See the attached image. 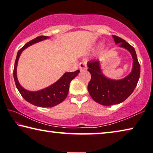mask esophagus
<instances>
[{
  "mask_svg": "<svg viewBox=\"0 0 153 153\" xmlns=\"http://www.w3.org/2000/svg\"><path fill=\"white\" fill-rule=\"evenodd\" d=\"M79 69L80 71H85L87 70V64L85 62H81L79 64Z\"/></svg>",
  "mask_w": 153,
  "mask_h": 153,
  "instance_id": "1",
  "label": "esophagus"
}]
</instances>
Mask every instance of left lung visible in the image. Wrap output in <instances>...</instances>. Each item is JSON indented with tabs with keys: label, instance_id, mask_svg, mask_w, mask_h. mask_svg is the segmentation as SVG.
<instances>
[{
	"label": "left lung",
	"instance_id": "left-lung-1",
	"mask_svg": "<svg viewBox=\"0 0 153 153\" xmlns=\"http://www.w3.org/2000/svg\"><path fill=\"white\" fill-rule=\"evenodd\" d=\"M114 42L119 47L126 49L131 55L133 65L130 73L121 79L115 80L105 76L99 60L87 63V69L91 76L88 84V91L95 102L103 106L118 104L125 101L133 93L138 82L140 65L134 48L117 36L112 35Z\"/></svg>",
	"mask_w": 153,
	"mask_h": 153
}]
</instances>
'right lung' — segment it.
<instances>
[{"instance_id":"1","label":"right lung","mask_w":153,"mask_h":153,"mask_svg":"<svg viewBox=\"0 0 153 153\" xmlns=\"http://www.w3.org/2000/svg\"><path fill=\"white\" fill-rule=\"evenodd\" d=\"M47 39H49V36H40L24 45V46L17 52L13 70L14 81L16 82L17 89H18L22 96L29 103L33 104L34 106L43 108L53 107L63 102L68 94L69 85L71 81L78 75L80 72L79 70H77L76 71L72 72H65L61 78L56 82H54L53 84L51 85L46 88L36 91H29V90L24 89L19 84L17 76V67L19 56H21L22 51L26 49L27 47L32 45L34 43L44 41Z\"/></svg>"}]
</instances>
